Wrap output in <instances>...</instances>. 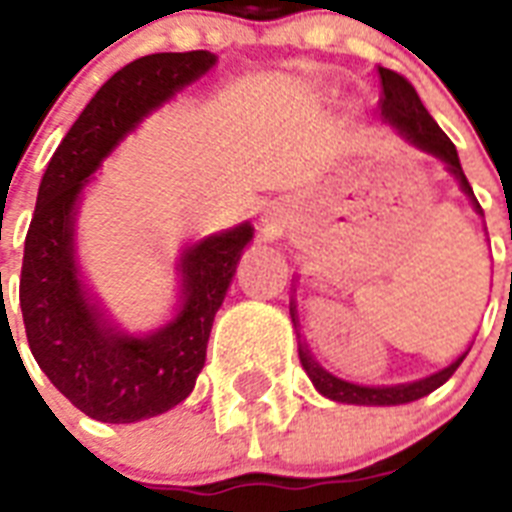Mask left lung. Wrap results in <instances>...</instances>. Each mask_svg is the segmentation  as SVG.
<instances>
[{
	"mask_svg": "<svg viewBox=\"0 0 512 512\" xmlns=\"http://www.w3.org/2000/svg\"><path fill=\"white\" fill-rule=\"evenodd\" d=\"M380 82L382 116H385L409 143H414V146L422 148V151H428V154L438 156V159H444L446 167L452 170V175L460 180L462 191L473 199L476 209H481L478 207L476 196H473V188H470L468 177H465V172H462L460 167L457 148H454L452 140L446 138V132L438 127L436 119L425 111L420 95H417V90L409 84V79L396 74V71H390V68L380 66ZM465 356H468V350H465L454 364H449L446 369H441V372L430 374L425 380L409 382V385H390V388H364V385H353V382L337 380V377L324 372V369L308 356V350H300V361H303L305 372H308V377H311V382L316 385L319 393H324V396L332 398V401H340V404L361 406H396L428 396V393L441 388V385L457 372V366L462 364V358Z\"/></svg>",
	"mask_w": 512,
	"mask_h": 512,
	"instance_id": "1",
	"label": "left lung"
}]
</instances>
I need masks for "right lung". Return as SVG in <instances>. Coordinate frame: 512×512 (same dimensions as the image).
<instances>
[{
    "label": "right lung",
    "mask_w": 512,
    "mask_h": 512,
    "mask_svg": "<svg viewBox=\"0 0 512 512\" xmlns=\"http://www.w3.org/2000/svg\"><path fill=\"white\" fill-rule=\"evenodd\" d=\"M215 66L207 50L156 52L127 63L87 103L52 154L36 196L20 268V311L36 364L63 396L100 422H138L180 404L199 377L244 223L209 236L180 260L183 311L151 337L116 335L76 279L74 204L98 164L151 108Z\"/></svg>",
    "instance_id": "1"
}]
</instances>
